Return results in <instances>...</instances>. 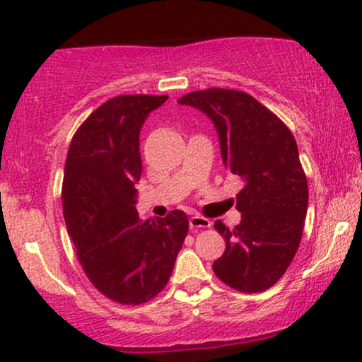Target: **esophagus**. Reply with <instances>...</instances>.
Returning a JSON list of instances; mask_svg holds the SVG:
<instances>
[{
  "label": "esophagus",
  "instance_id": "1",
  "mask_svg": "<svg viewBox=\"0 0 362 362\" xmlns=\"http://www.w3.org/2000/svg\"><path fill=\"white\" fill-rule=\"evenodd\" d=\"M189 226H190V229H206V228H211L212 223H211V219H207V217L195 214L189 219Z\"/></svg>",
  "mask_w": 362,
  "mask_h": 362
}]
</instances>
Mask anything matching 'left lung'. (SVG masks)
Masks as SVG:
<instances>
[{
	"label": "left lung",
	"instance_id": "obj_1",
	"mask_svg": "<svg viewBox=\"0 0 362 362\" xmlns=\"http://www.w3.org/2000/svg\"><path fill=\"white\" fill-rule=\"evenodd\" d=\"M214 121L224 167L246 182L236 195L241 223L214 228L226 251L216 276L243 293L268 290L297 255L307 216L308 185L297 141L275 112L245 90L211 87L178 99Z\"/></svg>",
	"mask_w": 362,
	"mask_h": 362
}]
</instances>
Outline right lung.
<instances>
[{
    "label": "right lung",
    "instance_id": "right-lung-1",
    "mask_svg": "<svg viewBox=\"0 0 362 362\" xmlns=\"http://www.w3.org/2000/svg\"><path fill=\"white\" fill-rule=\"evenodd\" d=\"M168 95L110 99L77 128L62 182L65 226L89 281L121 305L162 291L189 233L185 212L141 223L134 182L141 175L139 129Z\"/></svg>",
    "mask_w": 362,
    "mask_h": 362
}]
</instances>
